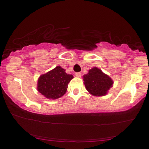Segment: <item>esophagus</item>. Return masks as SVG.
Masks as SVG:
<instances>
[{
  "label": "esophagus",
  "mask_w": 149,
  "mask_h": 149,
  "mask_svg": "<svg viewBox=\"0 0 149 149\" xmlns=\"http://www.w3.org/2000/svg\"><path fill=\"white\" fill-rule=\"evenodd\" d=\"M75 76L77 77H81V74L80 72L75 73Z\"/></svg>",
  "instance_id": "esophagus-1"
}]
</instances>
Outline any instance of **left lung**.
Listing matches in <instances>:
<instances>
[{"instance_id":"1","label":"left lung","mask_w":149,"mask_h":149,"mask_svg":"<svg viewBox=\"0 0 149 149\" xmlns=\"http://www.w3.org/2000/svg\"><path fill=\"white\" fill-rule=\"evenodd\" d=\"M84 85L91 95L102 97L107 95L108 91L113 86L114 81L107 74L97 67L89 70L83 76Z\"/></svg>"}]
</instances>
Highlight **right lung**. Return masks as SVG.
<instances>
[{
	"instance_id": "obj_1",
	"label": "right lung",
	"mask_w": 149,
	"mask_h": 149,
	"mask_svg": "<svg viewBox=\"0 0 149 149\" xmlns=\"http://www.w3.org/2000/svg\"><path fill=\"white\" fill-rule=\"evenodd\" d=\"M74 76L65 73L60 66H56L39 76L37 89L38 92L49 99H57L64 95L68 85Z\"/></svg>"
}]
</instances>
